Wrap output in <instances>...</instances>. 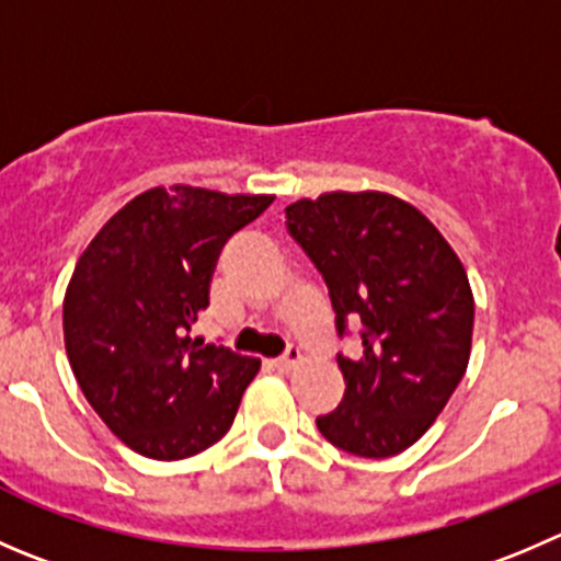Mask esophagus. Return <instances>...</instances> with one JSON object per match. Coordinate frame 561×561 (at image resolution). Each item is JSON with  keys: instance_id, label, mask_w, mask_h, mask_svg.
Here are the masks:
<instances>
[{"instance_id": "1", "label": "esophagus", "mask_w": 561, "mask_h": 561, "mask_svg": "<svg viewBox=\"0 0 561 561\" xmlns=\"http://www.w3.org/2000/svg\"><path fill=\"white\" fill-rule=\"evenodd\" d=\"M304 362V356H301V351H298V347H287V351H285V356H282V358H276V367H279V369H285V373H287V369H293V367H298V364H301Z\"/></svg>"}]
</instances>
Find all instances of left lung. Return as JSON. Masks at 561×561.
Returning <instances> with one entry per match:
<instances>
[{"label":"left lung","mask_w":561,"mask_h":561,"mask_svg":"<svg viewBox=\"0 0 561 561\" xmlns=\"http://www.w3.org/2000/svg\"><path fill=\"white\" fill-rule=\"evenodd\" d=\"M285 214L323 274L336 331L362 320L358 356H336L345 397L318 431L358 458H391L425 436L469 367L474 296L463 263L394 194L325 192Z\"/></svg>","instance_id":"left-lung-1"}]
</instances>
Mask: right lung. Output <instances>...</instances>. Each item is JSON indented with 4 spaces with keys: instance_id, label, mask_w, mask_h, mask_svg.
<instances>
[{
    "instance_id": "right-lung-1",
    "label": "right lung",
    "mask_w": 561,
    "mask_h": 561,
    "mask_svg": "<svg viewBox=\"0 0 561 561\" xmlns=\"http://www.w3.org/2000/svg\"><path fill=\"white\" fill-rule=\"evenodd\" d=\"M271 194L175 183L125 203L81 252L62 301L65 351L87 402L134 453L183 460L236 419L260 358L192 340L232 232Z\"/></svg>"
}]
</instances>
